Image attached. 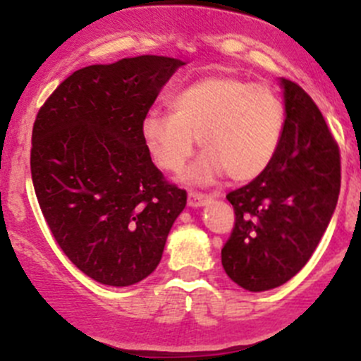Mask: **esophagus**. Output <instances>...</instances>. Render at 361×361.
Returning <instances> with one entry per match:
<instances>
[{
	"label": "esophagus",
	"instance_id": "obj_1",
	"mask_svg": "<svg viewBox=\"0 0 361 361\" xmlns=\"http://www.w3.org/2000/svg\"><path fill=\"white\" fill-rule=\"evenodd\" d=\"M208 200H210V196H208V195L191 191V192H189V196H188V205L192 207V208H198V207L205 205Z\"/></svg>",
	"mask_w": 361,
	"mask_h": 361
}]
</instances>
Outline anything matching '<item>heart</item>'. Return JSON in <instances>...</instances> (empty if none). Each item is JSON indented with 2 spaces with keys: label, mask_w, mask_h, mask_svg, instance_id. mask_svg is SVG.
Segmentation results:
<instances>
[{
  "label": "heart",
  "mask_w": 361,
  "mask_h": 361,
  "mask_svg": "<svg viewBox=\"0 0 361 361\" xmlns=\"http://www.w3.org/2000/svg\"><path fill=\"white\" fill-rule=\"evenodd\" d=\"M172 113L147 111L140 125L156 165L180 173L198 139L205 156L191 170L196 182L228 172L245 182L259 177L280 149L285 104L274 88L233 74H214L182 88L170 102Z\"/></svg>",
  "instance_id": "obj_1"
}]
</instances>
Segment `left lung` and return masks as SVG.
Instances as JSON below:
<instances>
[{
	"mask_svg": "<svg viewBox=\"0 0 361 361\" xmlns=\"http://www.w3.org/2000/svg\"><path fill=\"white\" fill-rule=\"evenodd\" d=\"M285 130L271 165L228 192L235 226L222 266L245 290L262 292L295 276L332 219L341 191V153L313 99L281 78Z\"/></svg>",
	"mask_w": 361,
	"mask_h": 361,
	"instance_id": "1",
	"label": "left lung"
}]
</instances>
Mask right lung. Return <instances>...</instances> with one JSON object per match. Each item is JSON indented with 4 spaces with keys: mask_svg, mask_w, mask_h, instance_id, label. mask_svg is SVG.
I'll return each instance as SVG.
<instances>
[{
    "mask_svg": "<svg viewBox=\"0 0 361 361\" xmlns=\"http://www.w3.org/2000/svg\"><path fill=\"white\" fill-rule=\"evenodd\" d=\"M180 61L158 55L74 71L32 126L43 217L78 269L111 287L149 276L188 192L165 179L140 125Z\"/></svg>",
    "mask_w": 361,
    "mask_h": 361,
    "instance_id": "1",
    "label": "right lung"
}]
</instances>
